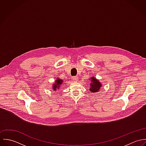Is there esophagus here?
I'll list each match as a JSON object with an SVG mask.
<instances>
[{
  "mask_svg": "<svg viewBox=\"0 0 146 146\" xmlns=\"http://www.w3.org/2000/svg\"><path fill=\"white\" fill-rule=\"evenodd\" d=\"M72 80L73 82H77L78 80V78L76 76H74V77L72 78Z\"/></svg>",
  "mask_w": 146,
  "mask_h": 146,
  "instance_id": "34e87169",
  "label": "esophagus"
}]
</instances>
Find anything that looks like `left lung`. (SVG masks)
I'll return each mask as SVG.
<instances>
[{
    "mask_svg": "<svg viewBox=\"0 0 146 146\" xmlns=\"http://www.w3.org/2000/svg\"><path fill=\"white\" fill-rule=\"evenodd\" d=\"M89 80H90V87L89 90L92 93H96L97 92H99V90H100L101 88L102 87V85L100 83L99 80H98L94 76L90 77Z\"/></svg>",
    "mask_w": 146,
    "mask_h": 146,
    "instance_id": "1",
    "label": "left lung"
}]
</instances>
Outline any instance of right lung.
<instances>
[{
    "label": "right lung",
    "instance_id": "add662e5",
    "mask_svg": "<svg viewBox=\"0 0 146 146\" xmlns=\"http://www.w3.org/2000/svg\"><path fill=\"white\" fill-rule=\"evenodd\" d=\"M54 82H55V83L53 84L52 89H53L54 91H56L57 90L60 89V88L63 82L62 79H61L60 78H57V79H56Z\"/></svg>",
    "mask_w": 146,
    "mask_h": 146
}]
</instances>
